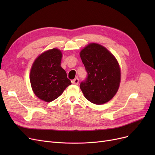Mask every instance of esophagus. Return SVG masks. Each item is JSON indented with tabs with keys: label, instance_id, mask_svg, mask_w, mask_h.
Listing matches in <instances>:
<instances>
[{
	"label": "esophagus",
	"instance_id": "34e87169",
	"mask_svg": "<svg viewBox=\"0 0 155 155\" xmlns=\"http://www.w3.org/2000/svg\"><path fill=\"white\" fill-rule=\"evenodd\" d=\"M72 82H73V83L74 84V85H78L79 84V79L78 78H76V79H74V80L72 81Z\"/></svg>",
	"mask_w": 155,
	"mask_h": 155
}]
</instances>
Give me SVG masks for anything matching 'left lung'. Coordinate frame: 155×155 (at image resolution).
Segmentation results:
<instances>
[{
  "mask_svg": "<svg viewBox=\"0 0 155 155\" xmlns=\"http://www.w3.org/2000/svg\"><path fill=\"white\" fill-rule=\"evenodd\" d=\"M80 57L87 72L80 83L86 99L96 105L110 100L118 90L121 76L114 55L101 45L92 43L81 50Z\"/></svg>",
  "mask_w": 155,
  "mask_h": 155,
  "instance_id": "obj_1",
  "label": "left lung"
}]
</instances>
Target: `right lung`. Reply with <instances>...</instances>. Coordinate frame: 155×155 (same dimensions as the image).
Listing matches in <instances>:
<instances>
[{
  "mask_svg": "<svg viewBox=\"0 0 155 155\" xmlns=\"http://www.w3.org/2000/svg\"><path fill=\"white\" fill-rule=\"evenodd\" d=\"M62 54L57 48L45 51L34 61L30 71V83L35 94L50 102L62 94L72 83L61 67Z\"/></svg>",
  "mask_w": 155,
  "mask_h": 155,
  "instance_id": "add662e5",
  "label": "right lung"
}]
</instances>
